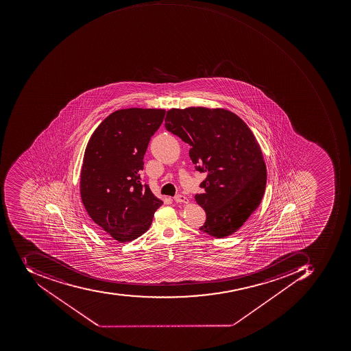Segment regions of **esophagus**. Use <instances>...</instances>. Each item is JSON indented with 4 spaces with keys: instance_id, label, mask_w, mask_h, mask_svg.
<instances>
[{
    "instance_id": "1",
    "label": "esophagus",
    "mask_w": 351,
    "mask_h": 351,
    "mask_svg": "<svg viewBox=\"0 0 351 351\" xmlns=\"http://www.w3.org/2000/svg\"><path fill=\"white\" fill-rule=\"evenodd\" d=\"M174 201L177 203H184V204H187L189 202V199L185 196H182V195H178V196L174 197Z\"/></svg>"
}]
</instances>
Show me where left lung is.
Instances as JSON below:
<instances>
[{"instance_id":"obj_1","label":"left lung","mask_w":351,"mask_h":351,"mask_svg":"<svg viewBox=\"0 0 351 351\" xmlns=\"http://www.w3.org/2000/svg\"><path fill=\"white\" fill-rule=\"evenodd\" d=\"M167 131L191 147L196 170L206 172L195 196L206 213L200 231L223 239L239 231L264 196L267 169L260 143L246 122L224 108H171Z\"/></svg>"}]
</instances>
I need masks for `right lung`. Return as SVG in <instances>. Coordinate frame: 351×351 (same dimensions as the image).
<instances>
[{"mask_svg": "<svg viewBox=\"0 0 351 351\" xmlns=\"http://www.w3.org/2000/svg\"><path fill=\"white\" fill-rule=\"evenodd\" d=\"M166 110L124 108L93 131L84 153L80 193L99 232L128 243L141 237L162 204L141 182L143 155Z\"/></svg>", "mask_w": 351, "mask_h": 351, "instance_id": "obj_1", "label": "right lung"}]
</instances>
